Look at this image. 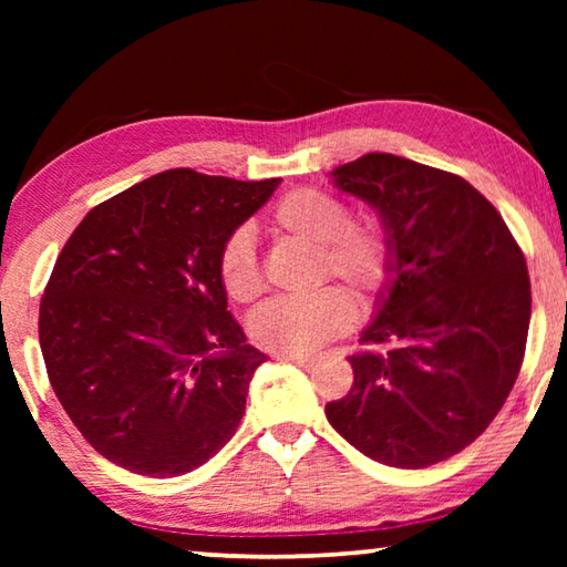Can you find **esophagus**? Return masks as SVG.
Here are the masks:
<instances>
[{"label": "esophagus", "instance_id": "esophagus-1", "mask_svg": "<svg viewBox=\"0 0 567 567\" xmlns=\"http://www.w3.org/2000/svg\"><path fill=\"white\" fill-rule=\"evenodd\" d=\"M277 360L300 364V368H305V370H312L315 364H318V362H315V358H302V354H277Z\"/></svg>", "mask_w": 567, "mask_h": 567}]
</instances>
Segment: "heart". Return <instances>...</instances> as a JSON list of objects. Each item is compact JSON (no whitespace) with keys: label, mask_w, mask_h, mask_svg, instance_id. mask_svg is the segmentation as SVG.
<instances>
[{"label":"heart","mask_w":567,"mask_h":567,"mask_svg":"<svg viewBox=\"0 0 567 567\" xmlns=\"http://www.w3.org/2000/svg\"><path fill=\"white\" fill-rule=\"evenodd\" d=\"M267 227L277 239L310 247L312 285H340L370 302L385 292L395 270V247L375 217H350L340 197L318 187H297L272 205ZM217 275L229 300L255 302L265 290L255 247L245 233L229 235L217 255ZM338 287L302 300H280L252 318V338L277 354H312L354 324V305Z\"/></svg>","instance_id":"obj_1"}]
</instances>
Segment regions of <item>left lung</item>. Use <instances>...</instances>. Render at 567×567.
Wrapping results in <instances>:
<instances>
[{
	"mask_svg": "<svg viewBox=\"0 0 567 567\" xmlns=\"http://www.w3.org/2000/svg\"><path fill=\"white\" fill-rule=\"evenodd\" d=\"M334 187L378 209L395 270L350 354L330 425L362 455L430 467L495 420L520 372L530 328L523 249L497 209L453 172L370 152L330 172Z\"/></svg>",
	"mask_w": 567,
	"mask_h": 567,
	"instance_id": "1",
	"label": "left lung"
}]
</instances>
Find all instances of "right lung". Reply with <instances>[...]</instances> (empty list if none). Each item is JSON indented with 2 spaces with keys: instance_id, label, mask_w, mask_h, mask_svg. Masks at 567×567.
I'll return each mask as SVG.
<instances>
[{
  "instance_id": "1",
  "label": "right lung",
  "mask_w": 567,
  "mask_h": 567,
  "mask_svg": "<svg viewBox=\"0 0 567 567\" xmlns=\"http://www.w3.org/2000/svg\"><path fill=\"white\" fill-rule=\"evenodd\" d=\"M277 185L167 169L90 209L66 239L40 344L56 400L110 463L175 477L235 435L267 354L227 312L217 255Z\"/></svg>"
}]
</instances>
